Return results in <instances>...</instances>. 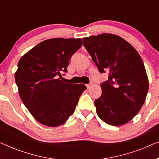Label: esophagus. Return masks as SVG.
Returning <instances> with one entry per match:
<instances>
[{"label": "esophagus", "instance_id": "obj_1", "mask_svg": "<svg viewBox=\"0 0 159 159\" xmlns=\"http://www.w3.org/2000/svg\"><path fill=\"white\" fill-rule=\"evenodd\" d=\"M86 87H87V88L88 89H89L91 87V84H86Z\"/></svg>", "mask_w": 159, "mask_h": 159}]
</instances>
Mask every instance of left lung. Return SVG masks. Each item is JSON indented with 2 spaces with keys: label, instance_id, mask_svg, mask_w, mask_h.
Here are the masks:
<instances>
[{
  "label": "left lung",
  "instance_id": "obj_1",
  "mask_svg": "<svg viewBox=\"0 0 159 159\" xmlns=\"http://www.w3.org/2000/svg\"><path fill=\"white\" fill-rule=\"evenodd\" d=\"M83 45L101 73L108 71L102 93L95 100L99 118L112 126L132 120L140 111L148 91V78L138 52L116 34L103 33L83 38Z\"/></svg>",
  "mask_w": 159,
  "mask_h": 159
}]
</instances>
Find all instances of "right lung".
<instances>
[{"instance_id":"1","label":"right lung","mask_w":159,"mask_h":159,"mask_svg":"<svg viewBox=\"0 0 159 159\" xmlns=\"http://www.w3.org/2000/svg\"><path fill=\"white\" fill-rule=\"evenodd\" d=\"M80 38H51L34 46L20 58L15 72L19 94L38 122L58 127L75 112L86 86L62 82L71 56L82 46Z\"/></svg>"}]
</instances>
